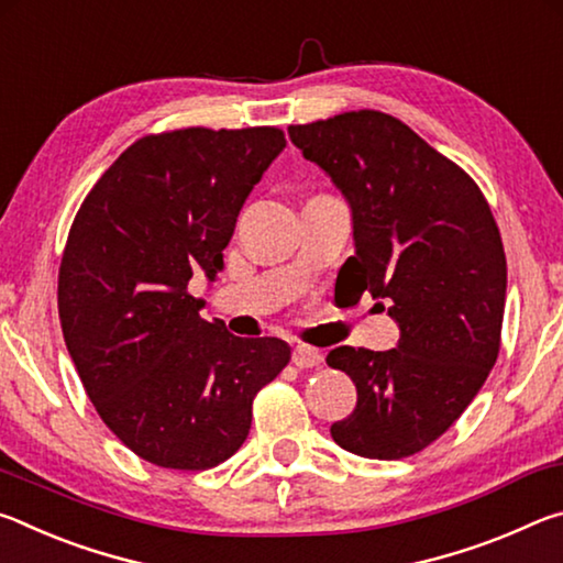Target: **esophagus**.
I'll return each instance as SVG.
<instances>
[{
    "instance_id": "34e87169",
    "label": "esophagus",
    "mask_w": 563,
    "mask_h": 563,
    "mask_svg": "<svg viewBox=\"0 0 563 563\" xmlns=\"http://www.w3.org/2000/svg\"><path fill=\"white\" fill-rule=\"evenodd\" d=\"M322 362V352L310 347V345H295L292 347V365L300 367V369H308V367H318Z\"/></svg>"
}]
</instances>
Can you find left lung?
Listing matches in <instances>:
<instances>
[{
	"mask_svg": "<svg viewBox=\"0 0 563 563\" xmlns=\"http://www.w3.org/2000/svg\"><path fill=\"white\" fill-rule=\"evenodd\" d=\"M288 133L350 206L355 255L338 280L387 302L399 328L393 350L328 352L357 389L330 434L367 460H402L450 430L497 362L507 300L497 221L460 166L387 113L347 111Z\"/></svg>",
	"mask_w": 563,
	"mask_h": 563,
	"instance_id": "1",
	"label": "left lung"
}]
</instances>
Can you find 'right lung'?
I'll list each match as a JSON object with an SVG mask.
<instances>
[{
    "label": "right lung",
    "mask_w": 563,
    "mask_h": 563,
    "mask_svg": "<svg viewBox=\"0 0 563 563\" xmlns=\"http://www.w3.org/2000/svg\"><path fill=\"white\" fill-rule=\"evenodd\" d=\"M280 129H180L139 139L91 188L66 241L59 320L84 389L133 454L211 470L245 442L253 397L288 365L278 338L201 318L188 280L223 271Z\"/></svg>",
    "instance_id": "1"
}]
</instances>
